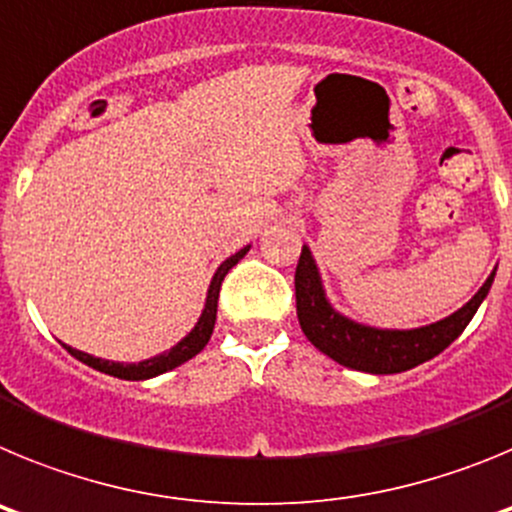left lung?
<instances>
[{
  "instance_id": "left-lung-1",
  "label": "left lung",
  "mask_w": 512,
  "mask_h": 512,
  "mask_svg": "<svg viewBox=\"0 0 512 512\" xmlns=\"http://www.w3.org/2000/svg\"><path fill=\"white\" fill-rule=\"evenodd\" d=\"M495 271L492 269L485 284L477 289V295L467 305L451 312L449 318L410 330L377 328L351 320L330 305L312 251L302 246L300 264L295 271L297 318L307 341L341 366L366 374H400L438 356L461 336V330L467 328L474 312L485 302L495 282Z\"/></svg>"
}]
</instances>
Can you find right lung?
<instances>
[{
  "label": "right lung",
  "mask_w": 512,
  "mask_h": 512,
  "mask_svg": "<svg viewBox=\"0 0 512 512\" xmlns=\"http://www.w3.org/2000/svg\"><path fill=\"white\" fill-rule=\"evenodd\" d=\"M248 251H251V246H243L241 251L233 253L230 259H225L223 264L217 266L215 277H212V282H210V289H207L202 315L197 318V323H194V328L189 330L187 336L176 343V346H171L169 351H164V354L151 356V359H143V361H138V364H122V361L97 359V356L84 354V351H79V348H71V346H66V351H69L74 359H79L81 364H87V366H92V369H97V372L110 374V377H117V379H130V382L153 379V377H158V374H166V372H171V369H176V366H182L184 361H189L192 356L200 354L202 348L207 346V341H210L212 328H215V318H217V297H220V284H223L225 274H228V271L233 269V266L238 264V261H241Z\"/></svg>",
  "instance_id": "1"
}]
</instances>
